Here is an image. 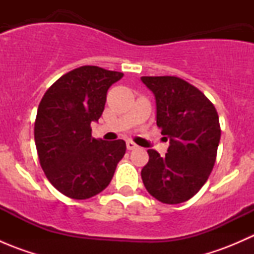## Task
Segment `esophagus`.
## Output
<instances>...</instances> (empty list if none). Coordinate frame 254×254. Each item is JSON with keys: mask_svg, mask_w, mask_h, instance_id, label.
<instances>
[{"mask_svg": "<svg viewBox=\"0 0 254 254\" xmlns=\"http://www.w3.org/2000/svg\"><path fill=\"white\" fill-rule=\"evenodd\" d=\"M137 147H139V146H137L134 141H131V140L127 141V150H136Z\"/></svg>", "mask_w": 254, "mask_h": 254, "instance_id": "1", "label": "esophagus"}]
</instances>
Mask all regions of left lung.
I'll use <instances>...</instances> for the list:
<instances>
[{"instance_id": "left-lung-1", "label": "left lung", "mask_w": 254, "mask_h": 254, "mask_svg": "<svg viewBox=\"0 0 254 254\" xmlns=\"http://www.w3.org/2000/svg\"><path fill=\"white\" fill-rule=\"evenodd\" d=\"M141 81L155 96L156 123L170 140L163 157L147 151L143 186L161 203H184L200 190L214 167L221 136L219 115L205 94L184 79L143 76Z\"/></svg>"}]
</instances>
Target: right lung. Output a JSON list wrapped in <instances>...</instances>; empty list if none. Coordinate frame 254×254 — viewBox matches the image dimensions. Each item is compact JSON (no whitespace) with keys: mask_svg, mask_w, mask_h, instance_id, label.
<instances>
[{"mask_svg":"<svg viewBox=\"0 0 254 254\" xmlns=\"http://www.w3.org/2000/svg\"><path fill=\"white\" fill-rule=\"evenodd\" d=\"M123 76L81 66L61 76L38 107L34 139L40 166L49 182L68 198L82 200L104 190L124 156V140H97L91 129L104 111L109 87Z\"/></svg>","mask_w":254,"mask_h":254,"instance_id":"add662e5","label":"right lung"}]
</instances>
